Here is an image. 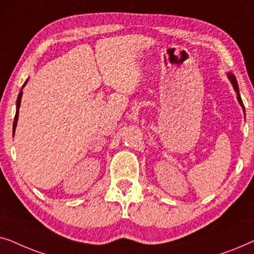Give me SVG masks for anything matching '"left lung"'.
Instances as JSON below:
<instances>
[{
	"label": "left lung",
	"instance_id": "1",
	"mask_svg": "<svg viewBox=\"0 0 254 254\" xmlns=\"http://www.w3.org/2000/svg\"><path fill=\"white\" fill-rule=\"evenodd\" d=\"M228 78H229V81L231 82L232 86H234L235 91H236V93H237V100H238L239 105L242 106V109H243V111H244V113H245V107H244V104H243V100H242V98H241V95H239L238 83H237V79H236V76H235L234 74H232V72H228Z\"/></svg>",
	"mask_w": 254,
	"mask_h": 254
}]
</instances>
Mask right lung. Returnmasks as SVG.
I'll list each match as a JSON object with an SVG mask.
<instances>
[{
    "label": "right lung",
    "mask_w": 254,
    "mask_h": 254,
    "mask_svg": "<svg viewBox=\"0 0 254 254\" xmlns=\"http://www.w3.org/2000/svg\"><path fill=\"white\" fill-rule=\"evenodd\" d=\"M29 79H26L25 83H24L23 86H22V90L24 86L26 85V83ZM20 90L18 97H17V102H16V116H15V120H13V126H12V134H15V130H16V127H17V120H18V113H19V106H20V100H22V95H23V91Z\"/></svg>",
    "instance_id": "add662e5"
}]
</instances>
